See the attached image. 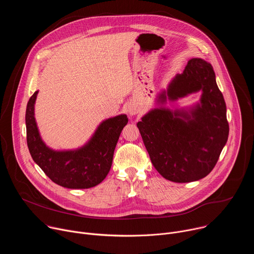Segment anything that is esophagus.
I'll return each instance as SVG.
<instances>
[{
    "label": "esophagus",
    "instance_id": "esophagus-1",
    "mask_svg": "<svg viewBox=\"0 0 254 254\" xmlns=\"http://www.w3.org/2000/svg\"><path fill=\"white\" fill-rule=\"evenodd\" d=\"M127 112H128V114L130 116H134V115H136L138 113V110H137V107L134 106V105H128Z\"/></svg>",
    "mask_w": 254,
    "mask_h": 254
}]
</instances>
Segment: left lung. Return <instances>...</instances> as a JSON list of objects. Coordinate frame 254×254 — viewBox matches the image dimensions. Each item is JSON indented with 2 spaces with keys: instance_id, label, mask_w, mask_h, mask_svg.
<instances>
[{
  "instance_id": "obj_1",
  "label": "left lung",
  "mask_w": 254,
  "mask_h": 254,
  "mask_svg": "<svg viewBox=\"0 0 254 254\" xmlns=\"http://www.w3.org/2000/svg\"><path fill=\"white\" fill-rule=\"evenodd\" d=\"M202 91L200 102L189 110L154 108L136 124L156 170L167 180L188 183L206 177L215 167L229 134L226 104L217 86L212 65L201 59L188 61L158 102L176 101Z\"/></svg>"
}]
</instances>
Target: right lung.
<instances>
[{
	"mask_svg": "<svg viewBox=\"0 0 254 254\" xmlns=\"http://www.w3.org/2000/svg\"><path fill=\"white\" fill-rule=\"evenodd\" d=\"M38 91L30 97L26 110L27 144L32 159L57 185L88 189L101 183L110 172L117 142L128 120L126 115L103 121L83 147L54 151L42 140L34 117Z\"/></svg>",
	"mask_w": 254,
	"mask_h": 254,
	"instance_id": "obj_1",
	"label": "right lung"
}]
</instances>
